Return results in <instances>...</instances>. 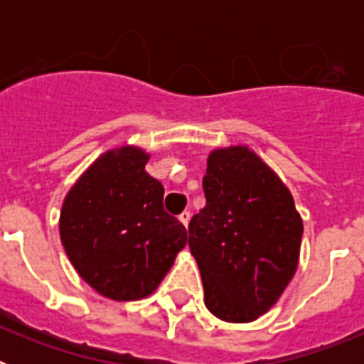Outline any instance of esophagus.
<instances>
[{
    "instance_id": "1",
    "label": "esophagus",
    "mask_w": 364,
    "mask_h": 364,
    "mask_svg": "<svg viewBox=\"0 0 364 364\" xmlns=\"http://www.w3.org/2000/svg\"><path fill=\"white\" fill-rule=\"evenodd\" d=\"M189 218H191V213H189V211H184V213L178 215V220L182 222L186 228H188V224H189Z\"/></svg>"
}]
</instances>
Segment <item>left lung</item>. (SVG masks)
I'll return each mask as SVG.
<instances>
[{
  "label": "left lung",
  "mask_w": 364,
  "mask_h": 364,
  "mask_svg": "<svg viewBox=\"0 0 364 364\" xmlns=\"http://www.w3.org/2000/svg\"><path fill=\"white\" fill-rule=\"evenodd\" d=\"M205 205L189 222L208 310L252 323L279 301L299 266L302 218L290 189L247 146L213 149Z\"/></svg>",
  "instance_id": "left-lung-1"
}]
</instances>
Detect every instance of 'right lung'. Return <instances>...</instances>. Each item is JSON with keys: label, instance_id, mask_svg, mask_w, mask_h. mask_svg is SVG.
<instances>
[{"label": "right lung", "instance_id": "add662e5", "mask_svg": "<svg viewBox=\"0 0 364 364\" xmlns=\"http://www.w3.org/2000/svg\"><path fill=\"white\" fill-rule=\"evenodd\" d=\"M136 146L105 151L69 189L60 237L87 284L112 301L153 294L188 242L182 222L164 211V186L146 171Z\"/></svg>", "mask_w": 364, "mask_h": 364}]
</instances>
